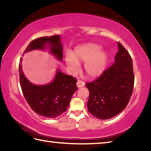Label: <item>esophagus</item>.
Returning <instances> with one entry per match:
<instances>
[{
	"label": "esophagus",
	"mask_w": 151,
	"mask_h": 151,
	"mask_svg": "<svg viewBox=\"0 0 151 151\" xmlns=\"http://www.w3.org/2000/svg\"><path fill=\"white\" fill-rule=\"evenodd\" d=\"M76 85H77V86H78V88H81V87H82V86H85V83H84L83 81H80V80H78L77 83H76Z\"/></svg>",
	"instance_id": "obj_1"
}]
</instances>
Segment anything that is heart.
<instances>
[{
    "label": "heart",
    "mask_w": 151,
    "mask_h": 151,
    "mask_svg": "<svg viewBox=\"0 0 151 151\" xmlns=\"http://www.w3.org/2000/svg\"><path fill=\"white\" fill-rule=\"evenodd\" d=\"M109 56L102 50L101 46L87 43L78 46L71 54H66L65 63L71 73H75L78 70V64L85 63V73L89 77L94 78L102 75L106 67Z\"/></svg>",
    "instance_id": "1"
}]
</instances>
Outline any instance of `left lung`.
<instances>
[{"instance_id": "left-lung-1", "label": "left lung", "mask_w": 151, "mask_h": 151, "mask_svg": "<svg viewBox=\"0 0 151 151\" xmlns=\"http://www.w3.org/2000/svg\"><path fill=\"white\" fill-rule=\"evenodd\" d=\"M114 63L85 86L89 91L90 113L99 119H109L126 108L133 91L134 76L131 55L121 43Z\"/></svg>"}]
</instances>
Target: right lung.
Masks as SVG:
<instances>
[{
    "label": "right lung",
    "mask_w": 151,
    "mask_h": 151,
    "mask_svg": "<svg viewBox=\"0 0 151 151\" xmlns=\"http://www.w3.org/2000/svg\"><path fill=\"white\" fill-rule=\"evenodd\" d=\"M58 60L63 59V47L59 35L40 37L33 40L25 49V52L33 50H45ZM20 84L24 96L33 111L40 116L54 119L66 111L74 93L77 90L76 80L58 69L50 83L36 85L28 80L22 72V58L19 66Z\"/></svg>",
    "instance_id": "obj_1"
}]
</instances>
